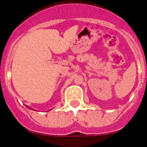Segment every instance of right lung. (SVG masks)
Wrapping results in <instances>:
<instances>
[{
  "mask_svg": "<svg viewBox=\"0 0 147 147\" xmlns=\"http://www.w3.org/2000/svg\"><path fill=\"white\" fill-rule=\"evenodd\" d=\"M28 107V108H29V107ZM29 109H30V108H29Z\"/></svg>",
  "mask_w": 147,
  "mask_h": 147,
  "instance_id": "right-lung-1",
  "label": "right lung"
}]
</instances>
